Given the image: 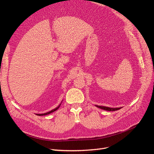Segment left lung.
Returning <instances> with one entry per match:
<instances>
[{"instance_id":"obj_1","label":"left lung","mask_w":154,"mask_h":154,"mask_svg":"<svg viewBox=\"0 0 154 154\" xmlns=\"http://www.w3.org/2000/svg\"><path fill=\"white\" fill-rule=\"evenodd\" d=\"M96 106L101 109H103V110H107V111H115V110H119L122 108V107H119V108H110V107L103 106H99V105H96Z\"/></svg>"}]
</instances>
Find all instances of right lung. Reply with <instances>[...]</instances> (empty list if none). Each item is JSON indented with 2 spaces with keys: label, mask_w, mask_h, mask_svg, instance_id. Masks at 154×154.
Instances as JSON below:
<instances>
[{
  "label": "right lung",
  "mask_w": 154,
  "mask_h": 154,
  "mask_svg": "<svg viewBox=\"0 0 154 154\" xmlns=\"http://www.w3.org/2000/svg\"><path fill=\"white\" fill-rule=\"evenodd\" d=\"M60 105H61V104H60V105H59L58 106H57L56 109H53V110H51V111H49V112H46V113H44V114H36V115H37V116H45V115L49 114H51V113L53 112L56 111L57 110H58V109H59V107H60Z\"/></svg>",
  "instance_id": "obj_1"
}]
</instances>
